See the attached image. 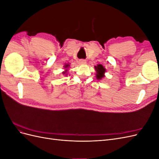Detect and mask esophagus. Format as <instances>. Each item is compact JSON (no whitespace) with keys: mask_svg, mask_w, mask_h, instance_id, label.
<instances>
[{"mask_svg":"<svg viewBox=\"0 0 159 159\" xmlns=\"http://www.w3.org/2000/svg\"><path fill=\"white\" fill-rule=\"evenodd\" d=\"M80 64H86V61L84 59H81V60H80Z\"/></svg>","mask_w":159,"mask_h":159,"instance_id":"1","label":"esophagus"}]
</instances>
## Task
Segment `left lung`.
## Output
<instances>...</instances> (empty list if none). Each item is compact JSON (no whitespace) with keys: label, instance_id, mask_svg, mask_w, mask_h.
<instances>
[{"label":"left lung","instance_id":"8db88e82","mask_svg":"<svg viewBox=\"0 0 159 159\" xmlns=\"http://www.w3.org/2000/svg\"><path fill=\"white\" fill-rule=\"evenodd\" d=\"M95 70L96 71V78L99 80L104 78L106 69H105L102 65L98 64L97 66H95Z\"/></svg>","mask_w":159,"mask_h":159}]
</instances>
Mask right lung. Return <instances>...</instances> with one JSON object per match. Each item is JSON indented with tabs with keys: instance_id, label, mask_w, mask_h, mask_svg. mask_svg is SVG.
<instances>
[{
	"instance_id": "right-lung-1",
	"label": "right lung",
	"mask_w": 159,
	"mask_h": 159,
	"mask_svg": "<svg viewBox=\"0 0 159 159\" xmlns=\"http://www.w3.org/2000/svg\"><path fill=\"white\" fill-rule=\"evenodd\" d=\"M69 66H70V64H66L65 65H64V69H66L63 72H62V73H63V74H66V73H67V71H68V68H69Z\"/></svg>"
}]
</instances>
